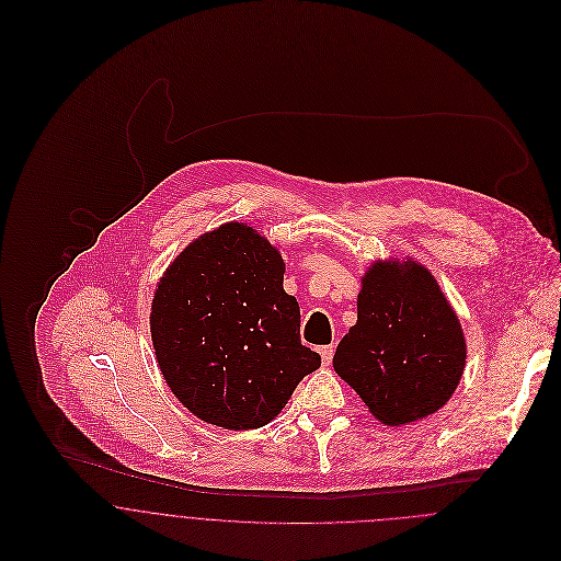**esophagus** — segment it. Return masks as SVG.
Here are the masks:
<instances>
[{
    "mask_svg": "<svg viewBox=\"0 0 561 561\" xmlns=\"http://www.w3.org/2000/svg\"><path fill=\"white\" fill-rule=\"evenodd\" d=\"M320 356L323 365H330V363H332V356H334V345H321Z\"/></svg>",
    "mask_w": 561,
    "mask_h": 561,
    "instance_id": "34e87169",
    "label": "esophagus"
}]
</instances>
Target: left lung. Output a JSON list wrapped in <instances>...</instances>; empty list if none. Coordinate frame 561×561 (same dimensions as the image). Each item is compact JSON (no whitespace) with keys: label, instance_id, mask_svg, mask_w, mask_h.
Listing matches in <instances>:
<instances>
[{"label":"left lung","instance_id":"left-lung-1","mask_svg":"<svg viewBox=\"0 0 561 561\" xmlns=\"http://www.w3.org/2000/svg\"><path fill=\"white\" fill-rule=\"evenodd\" d=\"M467 343L434 276L414 261L374 263L356 325L336 345L334 371L387 425L443 408L465 371Z\"/></svg>","mask_w":561,"mask_h":561}]
</instances>
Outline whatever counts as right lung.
Here are the masks:
<instances>
[{"label": "right lung", "instance_id": "right-lung-1", "mask_svg": "<svg viewBox=\"0 0 561 561\" xmlns=\"http://www.w3.org/2000/svg\"><path fill=\"white\" fill-rule=\"evenodd\" d=\"M285 263L252 227L229 222L165 270L151 311L161 374L192 414L225 430L270 423L321 365L300 339Z\"/></svg>", "mask_w": 561, "mask_h": 561}]
</instances>
